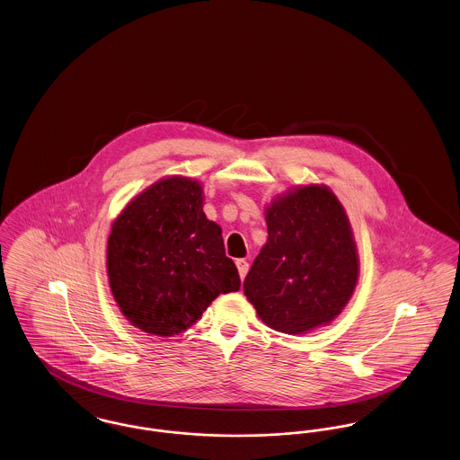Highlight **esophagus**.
I'll return each instance as SVG.
<instances>
[{"instance_id":"esophagus-1","label":"esophagus","mask_w":460,"mask_h":460,"mask_svg":"<svg viewBox=\"0 0 460 460\" xmlns=\"http://www.w3.org/2000/svg\"><path fill=\"white\" fill-rule=\"evenodd\" d=\"M236 267H238L241 279H244V276H246V272H248V262H246L244 259H238V261H236Z\"/></svg>"}]
</instances>
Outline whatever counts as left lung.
I'll return each mask as SVG.
<instances>
[{
  "instance_id": "obj_1",
  "label": "left lung",
  "mask_w": 460,
  "mask_h": 460,
  "mask_svg": "<svg viewBox=\"0 0 460 460\" xmlns=\"http://www.w3.org/2000/svg\"><path fill=\"white\" fill-rule=\"evenodd\" d=\"M269 238L243 289L269 328L304 334L349 304L358 279L350 220L324 184H306L265 208Z\"/></svg>"
}]
</instances>
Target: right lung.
Masks as SVG:
<instances>
[{"mask_svg":"<svg viewBox=\"0 0 460 460\" xmlns=\"http://www.w3.org/2000/svg\"><path fill=\"white\" fill-rule=\"evenodd\" d=\"M111 295L126 319L148 334L191 328L220 293L240 289L222 229L203 212L201 184L182 175L156 181L111 224Z\"/></svg>","mask_w":460,"mask_h":460,"instance_id":"add662e5","label":"right lung"}]
</instances>
